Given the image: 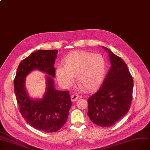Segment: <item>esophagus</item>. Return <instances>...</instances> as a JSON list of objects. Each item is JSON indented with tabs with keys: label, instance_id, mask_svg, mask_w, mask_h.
I'll list each match as a JSON object with an SVG mask.
<instances>
[{
	"label": "esophagus",
	"instance_id": "34e87169",
	"mask_svg": "<svg viewBox=\"0 0 150 150\" xmlns=\"http://www.w3.org/2000/svg\"><path fill=\"white\" fill-rule=\"evenodd\" d=\"M79 98L80 97H79V95H77V94H74V95H72L71 96V101H75Z\"/></svg>",
	"mask_w": 150,
	"mask_h": 150
}]
</instances>
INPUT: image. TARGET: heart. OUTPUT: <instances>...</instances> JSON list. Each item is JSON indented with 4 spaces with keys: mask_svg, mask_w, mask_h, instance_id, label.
<instances>
[{
    "mask_svg": "<svg viewBox=\"0 0 150 150\" xmlns=\"http://www.w3.org/2000/svg\"><path fill=\"white\" fill-rule=\"evenodd\" d=\"M64 67L59 66L55 75L64 88H69L74 81L86 91H93L101 86L106 72V62L99 54H93L84 51H74L62 60Z\"/></svg>",
    "mask_w": 150,
    "mask_h": 150,
    "instance_id": "obj_1",
    "label": "heart"
}]
</instances>
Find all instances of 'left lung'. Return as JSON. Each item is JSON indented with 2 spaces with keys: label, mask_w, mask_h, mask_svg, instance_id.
Wrapping results in <instances>:
<instances>
[{
  "label": "left lung",
  "mask_w": 150,
  "mask_h": 150,
  "mask_svg": "<svg viewBox=\"0 0 150 150\" xmlns=\"http://www.w3.org/2000/svg\"><path fill=\"white\" fill-rule=\"evenodd\" d=\"M110 67L99 90L88 99V115L101 127L114 125L128 112L130 108L134 81L127 64L110 50Z\"/></svg>",
  "instance_id": "1"
}]
</instances>
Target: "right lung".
<instances>
[{"label":"right lung","instance_id":"right-lung-1","mask_svg":"<svg viewBox=\"0 0 150 150\" xmlns=\"http://www.w3.org/2000/svg\"><path fill=\"white\" fill-rule=\"evenodd\" d=\"M57 50H38L31 53L18 65L14 80V91L20 112L27 123L39 130L51 133L59 130L66 122L71 101L69 91L54 87L55 60ZM34 69L49 74L46 92L41 99L30 98L25 88V78Z\"/></svg>","mask_w":150,"mask_h":150}]
</instances>
